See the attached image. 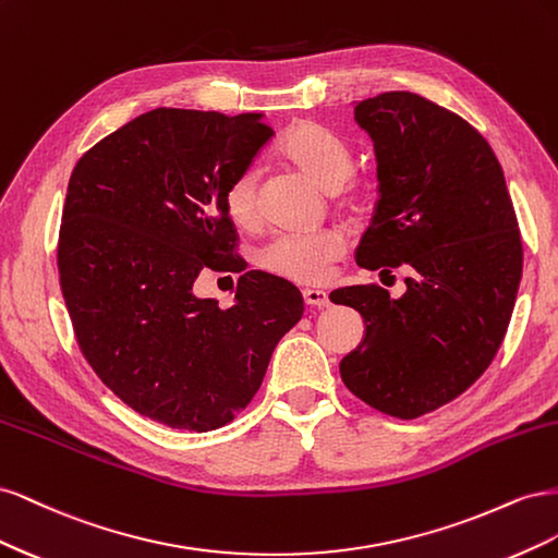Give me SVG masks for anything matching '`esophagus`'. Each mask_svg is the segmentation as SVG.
I'll use <instances>...</instances> for the list:
<instances>
[{"mask_svg": "<svg viewBox=\"0 0 558 558\" xmlns=\"http://www.w3.org/2000/svg\"><path fill=\"white\" fill-rule=\"evenodd\" d=\"M302 300H305L307 307H328L330 300L326 291H318V289H305L302 291Z\"/></svg>", "mask_w": 558, "mask_h": 558, "instance_id": "obj_1", "label": "esophagus"}]
</instances>
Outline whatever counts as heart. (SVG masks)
<instances>
[{
    "label": "heart",
    "instance_id": "obj_1",
    "mask_svg": "<svg viewBox=\"0 0 558 558\" xmlns=\"http://www.w3.org/2000/svg\"><path fill=\"white\" fill-rule=\"evenodd\" d=\"M281 156L305 177L326 191H337L340 202L356 214L375 207L377 185L369 177L351 174V146L330 128L302 121L281 140ZM226 214L240 230H258L263 226V172L248 165L230 181L223 195ZM344 232L326 228L312 234H279L260 251V265L281 279L295 283H318L328 265L344 251Z\"/></svg>",
    "mask_w": 558,
    "mask_h": 558
}]
</instances>
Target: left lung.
Instances as JSON below:
<instances>
[{"mask_svg": "<svg viewBox=\"0 0 558 558\" xmlns=\"http://www.w3.org/2000/svg\"><path fill=\"white\" fill-rule=\"evenodd\" d=\"M353 113L375 142L381 193L356 263L410 277L398 300L379 283L330 293L365 320L340 375L369 408L416 418L492 365L521 281V232L496 154L461 116L404 90L363 99Z\"/></svg>", "mask_w": 558, "mask_h": 558, "instance_id": "8db88e82", "label": "left lung"}]
</instances>
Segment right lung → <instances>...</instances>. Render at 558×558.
<instances>
[{"mask_svg":"<svg viewBox=\"0 0 558 558\" xmlns=\"http://www.w3.org/2000/svg\"><path fill=\"white\" fill-rule=\"evenodd\" d=\"M272 137L260 113L154 109L86 150L70 177L58 275L78 349L128 408L158 424H230L305 312L293 283L246 272L223 205ZM205 268L245 272L232 308L192 293Z\"/></svg>","mask_w":558,"mask_h":558,"instance_id":"obj_1","label":"right lung"}]
</instances>
